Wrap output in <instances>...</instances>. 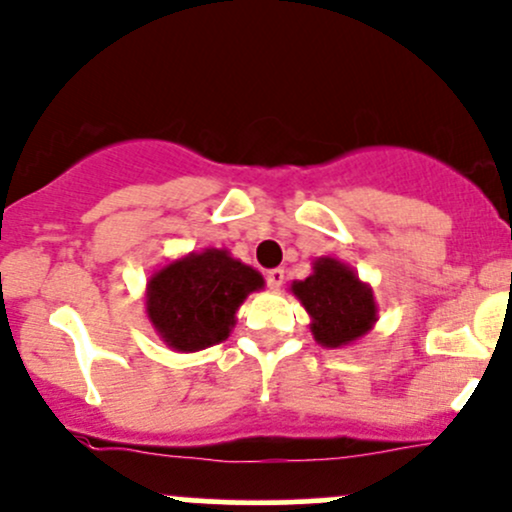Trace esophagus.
<instances>
[{
	"label": "esophagus",
	"mask_w": 512,
	"mask_h": 512,
	"mask_svg": "<svg viewBox=\"0 0 512 512\" xmlns=\"http://www.w3.org/2000/svg\"><path fill=\"white\" fill-rule=\"evenodd\" d=\"M267 284H270V289H279L284 284V270L282 267H274V270H270L265 274Z\"/></svg>",
	"instance_id": "34e87169"
}]
</instances>
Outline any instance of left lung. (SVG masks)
Here are the masks:
<instances>
[{
  "mask_svg": "<svg viewBox=\"0 0 512 512\" xmlns=\"http://www.w3.org/2000/svg\"><path fill=\"white\" fill-rule=\"evenodd\" d=\"M292 292L314 319L311 333L321 346H346L375 324L378 306L370 287L355 277L351 267L331 257L316 260L314 274L294 282Z\"/></svg>",
  "mask_w": 512,
  "mask_h": 512,
  "instance_id": "8db88e82",
  "label": "left lung"
}]
</instances>
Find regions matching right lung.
Wrapping results in <instances>:
<instances>
[{
	"label": "right lung",
	"instance_id": "obj_1",
	"mask_svg": "<svg viewBox=\"0 0 512 512\" xmlns=\"http://www.w3.org/2000/svg\"><path fill=\"white\" fill-rule=\"evenodd\" d=\"M262 284L260 272L225 250L188 255L149 279V321L176 351H203L228 338L242 299Z\"/></svg>",
	"mask_w": 512,
	"mask_h": 512
}]
</instances>
